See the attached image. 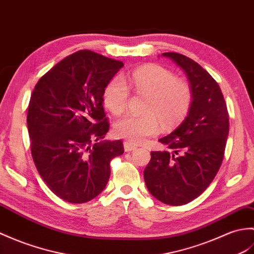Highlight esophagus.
<instances>
[{
  "instance_id": "esophagus-1",
  "label": "esophagus",
  "mask_w": 254,
  "mask_h": 254,
  "mask_svg": "<svg viewBox=\"0 0 254 254\" xmlns=\"http://www.w3.org/2000/svg\"><path fill=\"white\" fill-rule=\"evenodd\" d=\"M123 146H125V150L126 151H132V150L137 148L136 146L133 145L132 143H129V141H125V143H123Z\"/></svg>"
}]
</instances>
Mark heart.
Listing matches in <instances>:
<instances>
[{
  "label": "heart",
  "mask_w": 254,
  "mask_h": 254,
  "mask_svg": "<svg viewBox=\"0 0 254 254\" xmlns=\"http://www.w3.org/2000/svg\"><path fill=\"white\" fill-rule=\"evenodd\" d=\"M135 90L149 96L145 116L128 115L118 121L114 132L118 137L138 144L160 131V122L166 127L178 125L186 117L191 104L188 84L176 80L173 72L159 64H146L131 74ZM129 95L127 82L121 76L111 80L104 91V104L111 114L125 113Z\"/></svg>",
  "instance_id": "obj_1"
}]
</instances>
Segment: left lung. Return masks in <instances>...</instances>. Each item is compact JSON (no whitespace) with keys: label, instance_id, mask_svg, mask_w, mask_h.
<instances>
[{"label":"left lung","instance_id":"obj_1","mask_svg":"<svg viewBox=\"0 0 254 254\" xmlns=\"http://www.w3.org/2000/svg\"><path fill=\"white\" fill-rule=\"evenodd\" d=\"M186 73L191 104L172 133L159 139L170 151H151L144 170L149 192L159 201L182 205L199 197L219 171L229 131L221 88L199 64L179 53H163Z\"/></svg>","mask_w":254,"mask_h":254}]
</instances>
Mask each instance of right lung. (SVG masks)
Segmentation results:
<instances>
[{"instance_id": "right-lung-1", "label": "right lung", "mask_w": 254, "mask_h": 254, "mask_svg": "<svg viewBox=\"0 0 254 254\" xmlns=\"http://www.w3.org/2000/svg\"><path fill=\"white\" fill-rule=\"evenodd\" d=\"M123 63L82 50L41 78L31 94L27 125L38 172L57 197L84 203L104 190L110 161L125 149L103 140L109 129L105 87Z\"/></svg>"}]
</instances>
